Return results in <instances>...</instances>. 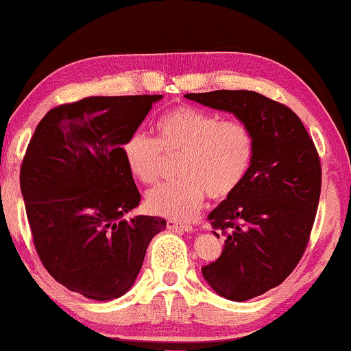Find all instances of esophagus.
I'll return each instance as SVG.
<instances>
[{
  "label": "esophagus",
  "mask_w": 351,
  "mask_h": 351,
  "mask_svg": "<svg viewBox=\"0 0 351 351\" xmlns=\"http://www.w3.org/2000/svg\"><path fill=\"white\" fill-rule=\"evenodd\" d=\"M168 230H173V232H193V226L188 225V223H182V221H176V219H168L167 221Z\"/></svg>",
  "instance_id": "esophagus-1"
}]
</instances>
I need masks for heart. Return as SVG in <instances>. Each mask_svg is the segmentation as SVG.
<instances>
[{"instance_id": "b5f03b06", "label": "heart", "mask_w": 351, "mask_h": 351, "mask_svg": "<svg viewBox=\"0 0 351 351\" xmlns=\"http://www.w3.org/2000/svg\"><path fill=\"white\" fill-rule=\"evenodd\" d=\"M155 128L156 140L134 132L121 146L126 168L145 184L160 178L163 153H180V178L146 195V205L155 215L186 221L202 210L208 195L215 199L226 198L248 175L255 145L243 123L182 105L161 114Z\"/></svg>"}]
</instances>
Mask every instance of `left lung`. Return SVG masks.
<instances>
[{
	"label": "left lung",
	"mask_w": 351,
	"mask_h": 351,
	"mask_svg": "<svg viewBox=\"0 0 351 351\" xmlns=\"http://www.w3.org/2000/svg\"><path fill=\"white\" fill-rule=\"evenodd\" d=\"M184 98L228 111L252 132L248 175L208 215L225 234V246L218 260L202 268L219 296L245 302L278 287L303 256L322 190L317 148L290 108L256 91L217 90Z\"/></svg>",
	"instance_id": "1"
}]
</instances>
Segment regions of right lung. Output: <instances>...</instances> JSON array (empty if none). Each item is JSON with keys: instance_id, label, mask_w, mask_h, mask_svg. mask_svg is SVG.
Here are the masks:
<instances>
[{"instance_id": "right-lung-1", "label": "right lung", "mask_w": 351, "mask_h": 351, "mask_svg": "<svg viewBox=\"0 0 351 351\" xmlns=\"http://www.w3.org/2000/svg\"><path fill=\"white\" fill-rule=\"evenodd\" d=\"M163 95L88 96L49 110L21 165V195L36 252L68 290L98 302L133 287L160 217L140 205L121 146Z\"/></svg>"}]
</instances>
